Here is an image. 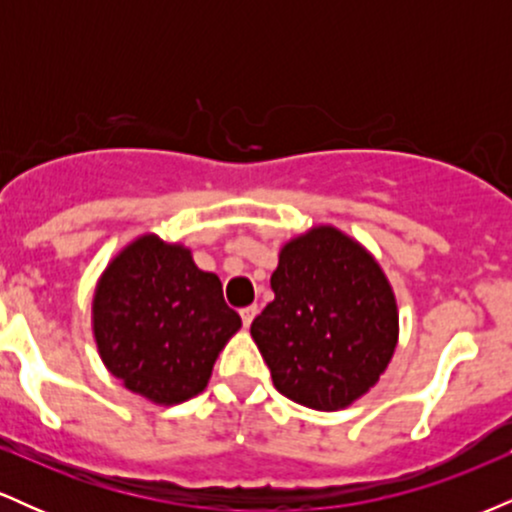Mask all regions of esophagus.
<instances>
[{
    "label": "esophagus",
    "instance_id": "34e87169",
    "mask_svg": "<svg viewBox=\"0 0 512 512\" xmlns=\"http://www.w3.org/2000/svg\"><path fill=\"white\" fill-rule=\"evenodd\" d=\"M255 315H257V305H248V308L240 310V317H243V325H245V327L252 325V320H255Z\"/></svg>",
    "mask_w": 512,
    "mask_h": 512
}]
</instances>
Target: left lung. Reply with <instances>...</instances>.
<instances>
[{
    "instance_id": "1",
    "label": "left lung",
    "mask_w": 512,
    "mask_h": 512,
    "mask_svg": "<svg viewBox=\"0 0 512 512\" xmlns=\"http://www.w3.org/2000/svg\"><path fill=\"white\" fill-rule=\"evenodd\" d=\"M272 291L250 334L281 395L337 411L378 383L399 315L390 281L361 243L334 226L310 228L281 248Z\"/></svg>"
}]
</instances>
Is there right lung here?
I'll use <instances>...</instances> for the list:
<instances>
[{
	"label": "right lung",
	"mask_w": 512,
	"mask_h": 512,
	"mask_svg": "<svg viewBox=\"0 0 512 512\" xmlns=\"http://www.w3.org/2000/svg\"><path fill=\"white\" fill-rule=\"evenodd\" d=\"M240 325L219 276L202 272L185 245L154 233L129 243L93 293V337L105 368L134 395L166 407L207 387Z\"/></svg>",
	"instance_id": "obj_1"
}]
</instances>
